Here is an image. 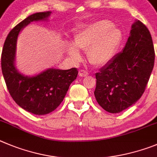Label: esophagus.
Returning a JSON list of instances; mask_svg holds the SVG:
<instances>
[{
  "instance_id": "esophagus-1",
  "label": "esophagus",
  "mask_w": 157,
  "mask_h": 157,
  "mask_svg": "<svg viewBox=\"0 0 157 157\" xmlns=\"http://www.w3.org/2000/svg\"><path fill=\"white\" fill-rule=\"evenodd\" d=\"M88 74V72L85 71V70H80V71H79V76L81 77H86V76H87Z\"/></svg>"
}]
</instances>
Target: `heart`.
<instances>
[{
  "mask_svg": "<svg viewBox=\"0 0 157 157\" xmlns=\"http://www.w3.org/2000/svg\"><path fill=\"white\" fill-rule=\"evenodd\" d=\"M123 40L122 30L108 19H99L82 26L74 36L73 43L65 44L66 52L78 61L81 55L78 49L87 51L89 63L104 66L112 61Z\"/></svg>",
  "mask_w": 157,
  "mask_h": 157,
  "instance_id": "obj_1",
  "label": "heart"
}]
</instances>
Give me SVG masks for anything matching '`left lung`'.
Wrapping results in <instances>:
<instances>
[{
  "instance_id": "obj_1",
  "label": "left lung",
  "mask_w": 157,
  "mask_h": 157,
  "mask_svg": "<svg viewBox=\"0 0 157 157\" xmlns=\"http://www.w3.org/2000/svg\"><path fill=\"white\" fill-rule=\"evenodd\" d=\"M154 60L150 33L136 19L121 52L95 73L94 94L100 106L109 113H118L134 105L145 91Z\"/></svg>"
}]
</instances>
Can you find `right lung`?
<instances>
[{"instance_id":"add662e5","label":"right lung","mask_w":157,"mask_h":157,"mask_svg":"<svg viewBox=\"0 0 157 157\" xmlns=\"http://www.w3.org/2000/svg\"><path fill=\"white\" fill-rule=\"evenodd\" d=\"M51 13L33 14L15 26L7 36L1 56L2 73L12 98L21 108L38 116L50 113L61 104L78 74L76 68H49L36 75L26 76L15 66L17 40L20 32L30 22L47 21Z\"/></svg>"}]
</instances>
